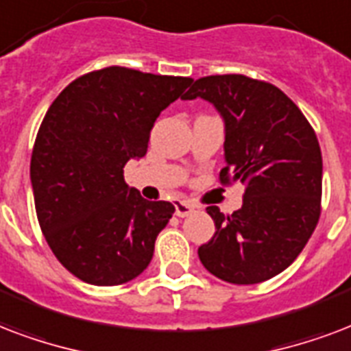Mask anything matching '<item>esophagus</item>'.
<instances>
[{
	"instance_id": "esophagus-1",
	"label": "esophagus",
	"mask_w": 351,
	"mask_h": 351,
	"mask_svg": "<svg viewBox=\"0 0 351 351\" xmlns=\"http://www.w3.org/2000/svg\"><path fill=\"white\" fill-rule=\"evenodd\" d=\"M195 213V206L190 205L189 201H178L176 203V214H178L179 218H186L190 214Z\"/></svg>"
}]
</instances>
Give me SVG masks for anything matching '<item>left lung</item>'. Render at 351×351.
Returning a JSON list of instances; mask_svg holds the SVG:
<instances>
[{
    "mask_svg": "<svg viewBox=\"0 0 351 351\" xmlns=\"http://www.w3.org/2000/svg\"><path fill=\"white\" fill-rule=\"evenodd\" d=\"M203 99L225 126L221 181L247 184L230 216L208 206L216 232L197 249L208 273L229 284H260L295 262L320 216L322 156L302 111L273 84L243 75L195 80L181 97Z\"/></svg>",
    "mask_w": 351,
    "mask_h": 351,
    "instance_id": "1",
    "label": "left lung"
}]
</instances>
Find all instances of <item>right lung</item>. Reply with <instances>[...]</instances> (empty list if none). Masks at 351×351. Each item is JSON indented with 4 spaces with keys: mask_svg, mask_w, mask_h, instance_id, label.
Instances as JSON below:
<instances>
[{
    "mask_svg": "<svg viewBox=\"0 0 351 351\" xmlns=\"http://www.w3.org/2000/svg\"><path fill=\"white\" fill-rule=\"evenodd\" d=\"M192 84L128 67L77 78L43 117L31 157L42 232L69 273L93 286L137 278L176 213L126 184L122 168L148 150L157 117Z\"/></svg>",
    "mask_w": 351,
    "mask_h": 351,
    "instance_id": "1",
    "label": "right lung"
}]
</instances>
